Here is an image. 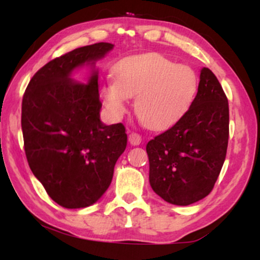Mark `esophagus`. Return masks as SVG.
Wrapping results in <instances>:
<instances>
[{
	"label": "esophagus",
	"instance_id": "esophagus-1",
	"mask_svg": "<svg viewBox=\"0 0 260 260\" xmlns=\"http://www.w3.org/2000/svg\"><path fill=\"white\" fill-rule=\"evenodd\" d=\"M129 142H130L131 145H138L142 142L141 135L137 134V133H130Z\"/></svg>",
	"mask_w": 260,
	"mask_h": 260
}]
</instances>
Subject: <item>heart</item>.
Here are the masks:
<instances>
[{
  "label": "heart",
  "instance_id": "heart-1",
  "mask_svg": "<svg viewBox=\"0 0 260 260\" xmlns=\"http://www.w3.org/2000/svg\"><path fill=\"white\" fill-rule=\"evenodd\" d=\"M115 81L102 88L104 104L113 117L126 112L127 98L140 122L161 130L175 123L189 108L197 92V76L186 65H175L156 53L124 58L113 70Z\"/></svg>",
  "mask_w": 260,
  "mask_h": 260
}]
</instances>
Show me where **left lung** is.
I'll use <instances>...</instances> for the list:
<instances>
[{
	"instance_id": "obj_1",
	"label": "left lung",
	"mask_w": 260,
	"mask_h": 260,
	"mask_svg": "<svg viewBox=\"0 0 260 260\" xmlns=\"http://www.w3.org/2000/svg\"><path fill=\"white\" fill-rule=\"evenodd\" d=\"M229 101L207 67L198 93L174 125L147 144L149 181L163 200L194 204L211 193L225 162L230 134Z\"/></svg>"
}]
</instances>
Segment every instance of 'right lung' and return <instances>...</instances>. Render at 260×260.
<instances>
[{"label": "right lung", "mask_w": 260, "mask_h": 260, "mask_svg": "<svg viewBox=\"0 0 260 260\" xmlns=\"http://www.w3.org/2000/svg\"><path fill=\"white\" fill-rule=\"evenodd\" d=\"M112 48L98 42L53 59L24 91L21 126L28 165L52 200L65 208L98 201L126 148L123 124L101 120L97 71L87 84L71 79L74 70L93 66Z\"/></svg>", "instance_id": "obj_1"}]
</instances>
